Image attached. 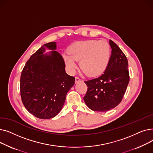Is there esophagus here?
Masks as SVG:
<instances>
[{
  "label": "esophagus",
  "mask_w": 153,
  "mask_h": 153,
  "mask_svg": "<svg viewBox=\"0 0 153 153\" xmlns=\"http://www.w3.org/2000/svg\"><path fill=\"white\" fill-rule=\"evenodd\" d=\"M82 80L80 79L79 77H76V83H77V82H80V81H81Z\"/></svg>",
  "instance_id": "1"
}]
</instances>
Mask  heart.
<instances>
[{
    "instance_id": "heart-1",
    "label": "heart",
    "mask_w": 153,
    "mask_h": 153,
    "mask_svg": "<svg viewBox=\"0 0 153 153\" xmlns=\"http://www.w3.org/2000/svg\"><path fill=\"white\" fill-rule=\"evenodd\" d=\"M68 53L63 54L66 65L71 73L77 69V62L80 67L91 77L103 74L107 68L111 57V48L105 41L87 39L76 42L71 45Z\"/></svg>"
}]
</instances>
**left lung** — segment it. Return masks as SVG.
<instances>
[{
    "instance_id": "8db88e82",
    "label": "left lung",
    "mask_w": 153,
    "mask_h": 153,
    "mask_svg": "<svg viewBox=\"0 0 153 153\" xmlns=\"http://www.w3.org/2000/svg\"><path fill=\"white\" fill-rule=\"evenodd\" d=\"M111 54L108 66L100 77L85 81L87 91L84 100L95 111H107L122 102L130 81L128 60L118 45L110 40Z\"/></svg>"
}]
</instances>
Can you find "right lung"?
I'll return each instance as SVG.
<instances>
[{
  "mask_svg": "<svg viewBox=\"0 0 153 153\" xmlns=\"http://www.w3.org/2000/svg\"><path fill=\"white\" fill-rule=\"evenodd\" d=\"M52 51L43 54L44 47ZM55 42L44 45L26 62L20 77V95L30 114L41 119H50L61 110L67 93L75 78L66 74L62 56L54 50Z\"/></svg>",
  "mask_w": 153,
  "mask_h": 153,
  "instance_id": "obj_1",
  "label": "right lung"
}]
</instances>
